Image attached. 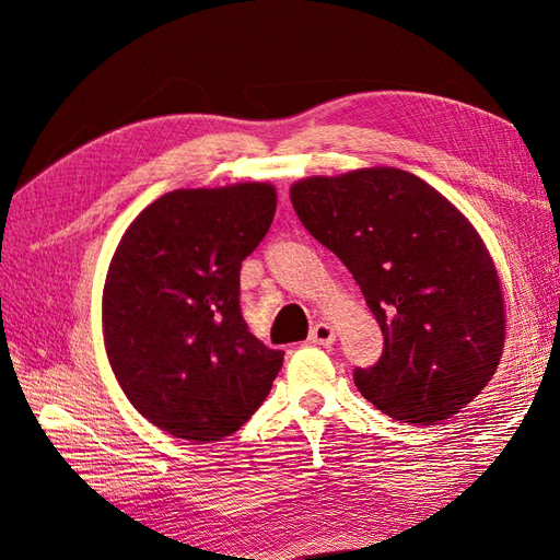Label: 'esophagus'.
Returning a JSON list of instances; mask_svg holds the SVG:
<instances>
[{
    "mask_svg": "<svg viewBox=\"0 0 560 560\" xmlns=\"http://www.w3.org/2000/svg\"><path fill=\"white\" fill-rule=\"evenodd\" d=\"M308 338H311V343H315V346H331L336 341V331H334V327L325 325V322H319V325H315L311 329Z\"/></svg>",
    "mask_w": 560,
    "mask_h": 560,
    "instance_id": "34e87169",
    "label": "esophagus"
}]
</instances>
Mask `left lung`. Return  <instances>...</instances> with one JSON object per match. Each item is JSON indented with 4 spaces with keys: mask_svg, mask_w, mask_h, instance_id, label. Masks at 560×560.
Segmentation results:
<instances>
[{
    "mask_svg": "<svg viewBox=\"0 0 560 560\" xmlns=\"http://www.w3.org/2000/svg\"><path fill=\"white\" fill-rule=\"evenodd\" d=\"M290 194L383 331L381 360L352 374L362 397L411 425L465 409L502 358L504 301L495 264L460 210L397 167L308 177Z\"/></svg>",
    "mask_w": 560,
    "mask_h": 560,
    "instance_id": "1",
    "label": "left lung"
}]
</instances>
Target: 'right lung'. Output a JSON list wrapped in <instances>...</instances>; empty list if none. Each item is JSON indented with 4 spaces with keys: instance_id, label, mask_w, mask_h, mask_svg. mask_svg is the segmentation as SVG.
Listing matches in <instances>:
<instances>
[{
    "instance_id": "obj_1",
    "label": "right lung",
    "mask_w": 560,
    "mask_h": 560,
    "mask_svg": "<svg viewBox=\"0 0 560 560\" xmlns=\"http://www.w3.org/2000/svg\"><path fill=\"white\" fill-rule=\"evenodd\" d=\"M264 182L179 189L140 212L103 292L105 348L130 404L163 432L219 442L268 397L282 350L241 313V266L276 214Z\"/></svg>"
}]
</instances>
